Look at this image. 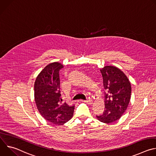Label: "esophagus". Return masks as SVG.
<instances>
[{
	"label": "esophagus",
	"mask_w": 156,
	"mask_h": 156,
	"mask_svg": "<svg viewBox=\"0 0 156 156\" xmlns=\"http://www.w3.org/2000/svg\"><path fill=\"white\" fill-rule=\"evenodd\" d=\"M84 101V102H86V103H88V104H93V100L90 98L89 99H87V100H85V101Z\"/></svg>",
	"instance_id": "34e87169"
}]
</instances>
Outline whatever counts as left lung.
I'll use <instances>...</instances> for the list:
<instances>
[{
  "mask_svg": "<svg viewBox=\"0 0 156 156\" xmlns=\"http://www.w3.org/2000/svg\"><path fill=\"white\" fill-rule=\"evenodd\" d=\"M105 92V110L98 119L105 123L118 120L127 108L131 98V87L126 76L113 66L101 69Z\"/></svg>",
  "mask_w": 156,
  "mask_h": 156,
  "instance_id": "1",
  "label": "left lung"
}]
</instances>
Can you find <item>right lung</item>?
<instances>
[{"label": "right lung", "mask_w": 156, "mask_h": 156, "mask_svg": "<svg viewBox=\"0 0 156 156\" xmlns=\"http://www.w3.org/2000/svg\"><path fill=\"white\" fill-rule=\"evenodd\" d=\"M58 62L49 64L39 74L34 83V99L41 115L50 123L62 125L72 119L75 105L62 104L60 98Z\"/></svg>", "instance_id": "right-lung-1"}]
</instances>
